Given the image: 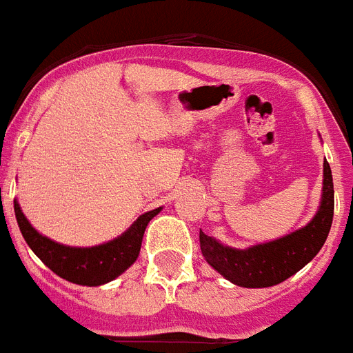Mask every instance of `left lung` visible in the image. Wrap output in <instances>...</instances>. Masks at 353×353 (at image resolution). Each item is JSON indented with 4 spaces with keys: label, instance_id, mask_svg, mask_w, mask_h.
I'll list each match as a JSON object with an SVG mask.
<instances>
[{
    "label": "left lung",
    "instance_id": "obj_1",
    "mask_svg": "<svg viewBox=\"0 0 353 353\" xmlns=\"http://www.w3.org/2000/svg\"><path fill=\"white\" fill-rule=\"evenodd\" d=\"M334 221V180L330 163L324 160L323 200L308 225L266 244L235 250L200 231L202 255L216 272L236 286L268 288L283 283L306 266L323 248Z\"/></svg>",
    "mask_w": 353,
    "mask_h": 353
}]
</instances>
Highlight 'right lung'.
<instances>
[{"label": "right lung", "instance_id": "add662e5", "mask_svg": "<svg viewBox=\"0 0 353 353\" xmlns=\"http://www.w3.org/2000/svg\"><path fill=\"white\" fill-rule=\"evenodd\" d=\"M160 210L162 208L138 216V221L122 236H118L107 244L94 248H70L39 235L25 219L18 202L14 200L16 221H18L19 231L30 250L56 275H60L69 283L81 284V286H100L125 272L132 262L137 261L140 246H142L143 231L148 228L149 221L154 215H159Z\"/></svg>", "mask_w": 353, "mask_h": 353}]
</instances>
